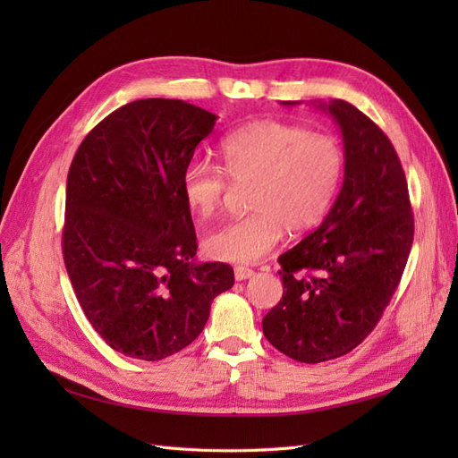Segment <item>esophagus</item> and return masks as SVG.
<instances>
[{
    "label": "esophagus",
    "instance_id": "1",
    "mask_svg": "<svg viewBox=\"0 0 458 458\" xmlns=\"http://www.w3.org/2000/svg\"><path fill=\"white\" fill-rule=\"evenodd\" d=\"M250 276H254V269L244 267V266L234 267V279L237 281H246V279H250Z\"/></svg>",
    "mask_w": 458,
    "mask_h": 458
}]
</instances>
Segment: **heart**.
<instances>
[{
    "label": "heart",
    "instance_id": "obj_1",
    "mask_svg": "<svg viewBox=\"0 0 458 458\" xmlns=\"http://www.w3.org/2000/svg\"><path fill=\"white\" fill-rule=\"evenodd\" d=\"M224 168L192 160L182 172L187 206L200 217L214 216L231 189L250 185L244 217L212 231L206 252L231 263H256L288 233L321 224L344 182L345 152L330 133L294 123L259 120L229 133L219 145Z\"/></svg>",
    "mask_w": 458,
    "mask_h": 458
}]
</instances>
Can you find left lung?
Here are the masks:
<instances>
[{"instance_id": "obj_1", "label": "left lung", "mask_w": 458, "mask_h": 458, "mask_svg": "<svg viewBox=\"0 0 458 458\" xmlns=\"http://www.w3.org/2000/svg\"><path fill=\"white\" fill-rule=\"evenodd\" d=\"M318 108L342 131L344 183L323 224L279 256L283 298L261 321L271 345L300 363L342 357L370 335L414 237L405 172L387 135L342 99Z\"/></svg>"}]
</instances>
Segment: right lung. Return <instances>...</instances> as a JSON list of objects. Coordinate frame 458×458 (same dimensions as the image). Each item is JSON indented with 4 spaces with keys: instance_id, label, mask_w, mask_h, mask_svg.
<instances>
[{
    "instance_id": "add662e5",
    "label": "right lung",
    "mask_w": 458,
    "mask_h": 458,
    "mask_svg": "<svg viewBox=\"0 0 458 458\" xmlns=\"http://www.w3.org/2000/svg\"><path fill=\"white\" fill-rule=\"evenodd\" d=\"M216 114L179 99L120 106L86 135L66 179L63 258L76 298L110 348L160 361L195 340L231 266L195 263L182 172Z\"/></svg>"
}]
</instances>
